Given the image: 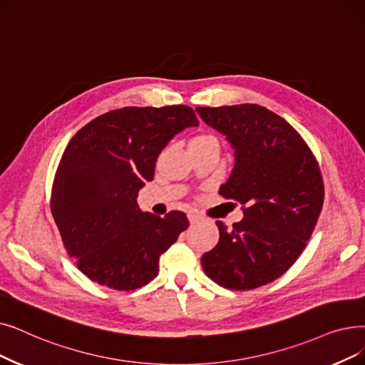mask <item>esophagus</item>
<instances>
[{
  "label": "esophagus",
  "instance_id": "34e87169",
  "mask_svg": "<svg viewBox=\"0 0 365 365\" xmlns=\"http://www.w3.org/2000/svg\"><path fill=\"white\" fill-rule=\"evenodd\" d=\"M187 217H189V222H191V224H200V222L202 220V217L197 213H189Z\"/></svg>",
  "mask_w": 365,
  "mask_h": 365
}]
</instances>
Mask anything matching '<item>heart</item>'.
I'll list each match as a JSON object with an SVG mask.
<instances>
[{
    "mask_svg": "<svg viewBox=\"0 0 365 365\" xmlns=\"http://www.w3.org/2000/svg\"><path fill=\"white\" fill-rule=\"evenodd\" d=\"M205 141H216L213 137L210 135H197L194 137L191 141H189V145H197V143H205Z\"/></svg>",
    "mask_w": 365,
    "mask_h": 365,
    "instance_id": "1",
    "label": "heart"
}]
</instances>
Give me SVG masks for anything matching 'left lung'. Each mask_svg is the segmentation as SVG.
Here are the masks:
<instances>
[{
	"label": "left lung",
	"mask_w": 365,
	"mask_h": 365,
	"mask_svg": "<svg viewBox=\"0 0 365 365\" xmlns=\"http://www.w3.org/2000/svg\"><path fill=\"white\" fill-rule=\"evenodd\" d=\"M227 137L234 168L219 194L243 205L201 258L204 273L228 289H253L280 277L306 247L324 204L319 165L292 126L258 104L197 107Z\"/></svg>",
	"instance_id": "obj_1"
}]
</instances>
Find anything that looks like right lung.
Wrapping results in <instances>:
<instances>
[{
	"label": "right lung",
	"mask_w": 365,
	"mask_h": 365,
	"mask_svg": "<svg viewBox=\"0 0 365 365\" xmlns=\"http://www.w3.org/2000/svg\"><path fill=\"white\" fill-rule=\"evenodd\" d=\"M198 119L187 106L123 107L86 123L59 161L51 209L70 258L118 291L145 287L160 257L189 227L183 212H141L137 195L168 141Z\"/></svg>",
	"instance_id": "1"
}]
</instances>
